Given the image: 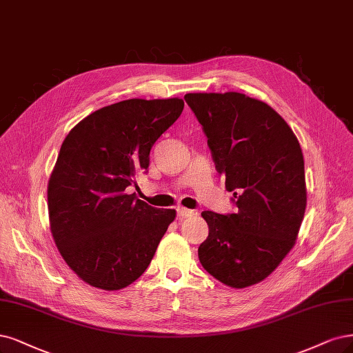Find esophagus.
<instances>
[{
	"label": "esophagus",
	"mask_w": 353,
	"mask_h": 353,
	"mask_svg": "<svg viewBox=\"0 0 353 353\" xmlns=\"http://www.w3.org/2000/svg\"><path fill=\"white\" fill-rule=\"evenodd\" d=\"M176 214L179 219H185V217H190L194 214V210H190V209H185V208H178L176 209Z\"/></svg>",
	"instance_id": "34e87169"
}]
</instances>
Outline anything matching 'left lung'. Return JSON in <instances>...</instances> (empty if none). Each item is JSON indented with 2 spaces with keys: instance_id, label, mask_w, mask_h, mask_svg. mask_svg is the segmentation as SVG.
<instances>
[{
  "instance_id": "1",
  "label": "left lung",
  "mask_w": 353,
  "mask_h": 353,
  "mask_svg": "<svg viewBox=\"0 0 353 353\" xmlns=\"http://www.w3.org/2000/svg\"><path fill=\"white\" fill-rule=\"evenodd\" d=\"M184 99L236 205L235 213H201L209 236L199 247L200 263L230 288L255 285L281 264L299 232L307 205L301 145L261 101L236 92L188 93Z\"/></svg>"
}]
</instances>
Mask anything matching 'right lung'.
Instances as JSON below:
<instances>
[{
    "label": "right lung",
    "mask_w": 353,
    "mask_h": 353,
    "mask_svg": "<svg viewBox=\"0 0 353 353\" xmlns=\"http://www.w3.org/2000/svg\"><path fill=\"white\" fill-rule=\"evenodd\" d=\"M182 109L178 98L118 102L81 119L61 145L48 184L51 232L86 283L118 290L149 267L175 210L125 190L148 172L152 145Z\"/></svg>",
    "instance_id": "1"
}]
</instances>
